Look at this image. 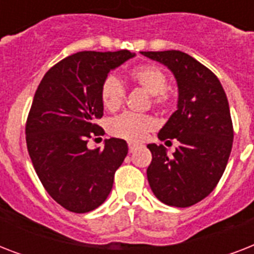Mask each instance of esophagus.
Segmentation results:
<instances>
[{
    "instance_id": "1",
    "label": "esophagus",
    "mask_w": 254,
    "mask_h": 254,
    "mask_svg": "<svg viewBox=\"0 0 254 254\" xmlns=\"http://www.w3.org/2000/svg\"><path fill=\"white\" fill-rule=\"evenodd\" d=\"M137 147H138V145H135V143H129V151H130V153H133Z\"/></svg>"
}]
</instances>
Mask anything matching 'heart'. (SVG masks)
Masks as SVG:
<instances>
[{"mask_svg": "<svg viewBox=\"0 0 254 254\" xmlns=\"http://www.w3.org/2000/svg\"><path fill=\"white\" fill-rule=\"evenodd\" d=\"M131 83L142 88L153 97L155 105H163L167 101L166 88L167 76L162 68L154 64H143L134 67L129 72ZM125 97L121 81L116 76H108L101 87V101L107 111H117ZM155 127V121L150 116H137L125 113L116 117L109 124V130L113 135L127 139L131 142H139L146 138L149 131Z\"/></svg>", "mask_w": 254, "mask_h": 254, "instance_id": "b5f03b06", "label": "heart"}]
</instances>
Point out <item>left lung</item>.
<instances>
[{
	"mask_svg": "<svg viewBox=\"0 0 254 254\" xmlns=\"http://www.w3.org/2000/svg\"><path fill=\"white\" fill-rule=\"evenodd\" d=\"M141 54L167 67L178 85L177 111L159 130L158 138L177 139L179 146L169 157L163 145H147L153 155L147 181L162 203L190 207L212 192L232 150L227 95L219 79L189 54L178 50Z\"/></svg>",
	"mask_w": 254,
	"mask_h": 254,
	"instance_id": "obj_1",
	"label": "left lung"
}]
</instances>
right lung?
I'll use <instances>...</instances> for the list:
<instances>
[{
    "label": "right lung",
    "instance_id": "right-lung-1",
    "mask_svg": "<svg viewBox=\"0 0 254 254\" xmlns=\"http://www.w3.org/2000/svg\"><path fill=\"white\" fill-rule=\"evenodd\" d=\"M134 57L127 50L80 51L50 68L38 85L26 124L27 150L46 191L71 212L103 204L127 157L124 139H105L93 150L87 142L104 131L96 124L104 115V80Z\"/></svg>",
    "mask_w": 254,
    "mask_h": 254
}]
</instances>
